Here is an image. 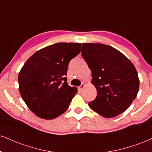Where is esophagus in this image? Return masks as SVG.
I'll use <instances>...</instances> for the list:
<instances>
[{"mask_svg":"<svg viewBox=\"0 0 152 152\" xmlns=\"http://www.w3.org/2000/svg\"><path fill=\"white\" fill-rule=\"evenodd\" d=\"M84 86H85V83H82L81 84V86H80L78 87V89H79L80 91H82V90H83V88H84Z\"/></svg>","mask_w":152,"mask_h":152,"instance_id":"obj_1","label":"esophagus"}]
</instances>
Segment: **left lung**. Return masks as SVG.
Instances as JSON below:
<instances>
[{"label":"left lung","instance_id":"left-lung-1","mask_svg":"<svg viewBox=\"0 0 152 152\" xmlns=\"http://www.w3.org/2000/svg\"><path fill=\"white\" fill-rule=\"evenodd\" d=\"M81 54L92 72L97 90L89 107L104 118L125 111L137 95L140 80L133 64L116 49L98 43H83Z\"/></svg>","mask_w":152,"mask_h":152}]
</instances>
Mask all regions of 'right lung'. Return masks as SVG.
<instances>
[{"label": "right lung", "instance_id": "add662e5", "mask_svg": "<svg viewBox=\"0 0 152 152\" xmlns=\"http://www.w3.org/2000/svg\"><path fill=\"white\" fill-rule=\"evenodd\" d=\"M80 43H56L36 52L18 75L24 102L37 116L52 120L63 114L77 93L67 83L69 62L81 52Z\"/></svg>", "mask_w": 152, "mask_h": 152}]
</instances>
